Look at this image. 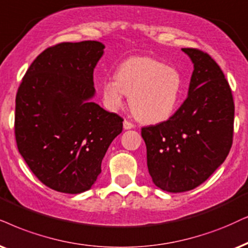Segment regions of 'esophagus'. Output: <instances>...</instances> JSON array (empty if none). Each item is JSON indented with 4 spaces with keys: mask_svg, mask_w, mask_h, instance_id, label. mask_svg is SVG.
Returning <instances> with one entry per match:
<instances>
[{
    "mask_svg": "<svg viewBox=\"0 0 248 248\" xmlns=\"http://www.w3.org/2000/svg\"><path fill=\"white\" fill-rule=\"evenodd\" d=\"M135 126H134V124H131L130 121H128V120H124V129H126V130H128V129H133Z\"/></svg>",
    "mask_w": 248,
    "mask_h": 248,
    "instance_id": "esophagus-1",
    "label": "esophagus"
}]
</instances>
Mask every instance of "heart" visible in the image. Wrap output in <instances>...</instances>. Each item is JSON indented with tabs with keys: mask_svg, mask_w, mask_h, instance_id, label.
Returning <instances> with one entry per match:
<instances>
[{
	"mask_svg": "<svg viewBox=\"0 0 248 248\" xmlns=\"http://www.w3.org/2000/svg\"><path fill=\"white\" fill-rule=\"evenodd\" d=\"M182 81L178 72L150 57H131L118 67L115 78L102 84L105 105L118 109L124 95L135 117L147 124L164 121L170 117L180 98Z\"/></svg>",
	"mask_w": 248,
	"mask_h": 248,
	"instance_id": "1",
	"label": "heart"
}]
</instances>
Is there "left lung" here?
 I'll return each mask as SVG.
<instances>
[{
    "label": "left lung",
    "mask_w": 248,
    "mask_h": 248,
    "mask_svg": "<svg viewBox=\"0 0 248 248\" xmlns=\"http://www.w3.org/2000/svg\"><path fill=\"white\" fill-rule=\"evenodd\" d=\"M182 51L193 64L186 99L167 121L142 128L153 183L173 193L207 180L228 156L233 135L234 104L223 72L206 52Z\"/></svg>",
    "instance_id": "1"
}]
</instances>
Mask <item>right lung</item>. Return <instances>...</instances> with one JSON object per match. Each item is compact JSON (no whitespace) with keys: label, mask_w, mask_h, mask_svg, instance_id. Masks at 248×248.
<instances>
[{"label":"right lung","mask_w":248,"mask_h":248,"mask_svg":"<svg viewBox=\"0 0 248 248\" xmlns=\"http://www.w3.org/2000/svg\"><path fill=\"white\" fill-rule=\"evenodd\" d=\"M98 41L64 42L37 56L16 96L15 135L33 174L62 193L89 190L122 119L93 103Z\"/></svg>","instance_id":"right-lung-1"}]
</instances>
